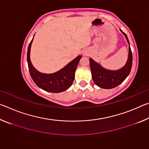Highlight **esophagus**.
<instances>
[{
	"instance_id": "esophagus-1",
	"label": "esophagus",
	"mask_w": 149,
	"mask_h": 149,
	"mask_svg": "<svg viewBox=\"0 0 149 149\" xmlns=\"http://www.w3.org/2000/svg\"><path fill=\"white\" fill-rule=\"evenodd\" d=\"M85 54H84V55H85Z\"/></svg>"
}]
</instances>
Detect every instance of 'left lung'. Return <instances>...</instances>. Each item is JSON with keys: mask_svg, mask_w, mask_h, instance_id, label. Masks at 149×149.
<instances>
[{"mask_svg": "<svg viewBox=\"0 0 149 149\" xmlns=\"http://www.w3.org/2000/svg\"><path fill=\"white\" fill-rule=\"evenodd\" d=\"M129 44V54L124 66L117 70H110L103 68L91 58H89L92 78L95 84L102 89H112L120 85L130 74L132 66V52L127 36L120 29Z\"/></svg>", "mask_w": 149, "mask_h": 149, "instance_id": "8db88e82", "label": "left lung"}]
</instances>
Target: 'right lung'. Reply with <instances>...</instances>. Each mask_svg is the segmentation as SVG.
Wrapping results in <instances>:
<instances>
[{"mask_svg": "<svg viewBox=\"0 0 149 149\" xmlns=\"http://www.w3.org/2000/svg\"><path fill=\"white\" fill-rule=\"evenodd\" d=\"M33 37L28 46L27 60L30 75L35 84L41 89L47 92L61 93L67 90L74 81L75 70L82 56H77L56 72L52 74H43L35 68L30 60V51Z\"/></svg>", "mask_w": 149, "mask_h": 149, "instance_id": "add662e5", "label": "right lung"}]
</instances>
